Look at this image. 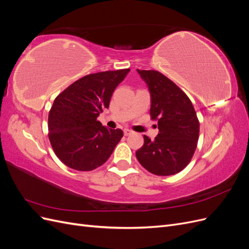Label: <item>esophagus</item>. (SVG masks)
<instances>
[{"label": "esophagus", "mask_w": 249, "mask_h": 249, "mask_svg": "<svg viewBox=\"0 0 249 249\" xmlns=\"http://www.w3.org/2000/svg\"><path fill=\"white\" fill-rule=\"evenodd\" d=\"M132 133H133V131H131V130H129V129H124V136H129V135H131Z\"/></svg>", "instance_id": "34e87169"}]
</instances>
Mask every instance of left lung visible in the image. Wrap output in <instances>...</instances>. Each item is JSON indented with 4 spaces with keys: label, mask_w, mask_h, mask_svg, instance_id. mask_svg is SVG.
Masks as SVG:
<instances>
[{
    "label": "left lung",
    "mask_w": 249,
    "mask_h": 249,
    "mask_svg": "<svg viewBox=\"0 0 249 249\" xmlns=\"http://www.w3.org/2000/svg\"><path fill=\"white\" fill-rule=\"evenodd\" d=\"M150 93V116L159 134L136 152L139 163L157 176H172L183 170L194 155L199 122L189 97L175 83L157 71H139Z\"/></svg>",
    "instance_id": "1"
}]
</instances>
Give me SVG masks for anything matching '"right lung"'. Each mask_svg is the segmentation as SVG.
Masks as SVG:
<instances>
[{
    "label": "right lung",
    "instance_id": "add662e5",
    "mask_svg": "<svg viewBox=\"0 0 249 249\" xmlns=\"http://www.w3.org/2000/svg\"><path fill=\"white\" fill-rule=\"evenodd\" d=\"M130 70L87 74L60 93L49 113V138L56 156L80 171L100 167L124 136L120 129L102 125L97 116Z\"/></svg>",
    "mask_w": 249,
    "mask_h": 249
}]
</instances>
